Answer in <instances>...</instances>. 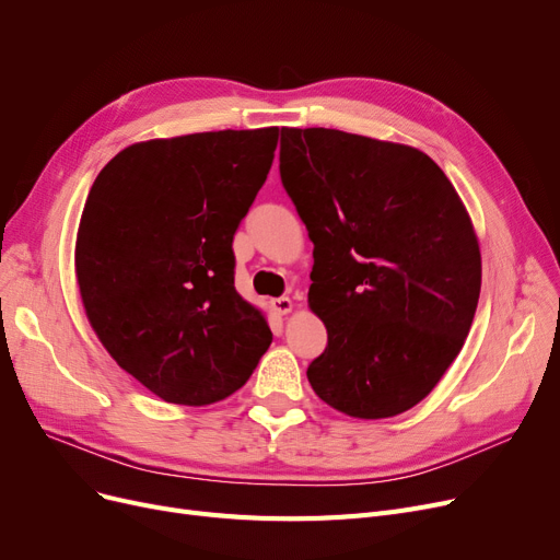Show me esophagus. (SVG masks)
Segmentation results:
<instances>
[{"label":"esophagus","instance_id":"esophagus-1","mask_svg":"<svg viewBox=\"0 0 560 560\" xmlns=\"http://www.w3.org/2000/svg\"><path fill=\"white\" fill-rule=\"evenodd\" d=\"M272 306H275V311H277L279 315H288L295 304H292L290 298H277V300H272Z\"/></svg>","mask_w":560,"mask_h":560}]
</instances>
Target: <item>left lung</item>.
<instances>
[{
	"label": "left lung",
	"mask_w": 560,
	"mask_h": 560,
	"mask_svg": "<svg viewBox=\"0 0 560 560\" xmlns=\"http://www.w3.org/2000/svg\"><path fill=\"white\" fill-rule=\"evenodd\" d=\"M279 172L313 241L308 306L329 334L306 370L315 395L349 418L404 413L472 327V220L445 172L399 142L283 127Z\"/></svg>",
	"instance_id": "8db88e82"
}]
</instances>
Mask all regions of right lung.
<instances>
[{
	"label": "right lung",
	"mask_w": 560,
	"mask_h": 560,
	"mask_svg": "<svg viewBox=\"0 0 560 560\" xmlns=\"http://www.w3.org/2000/svg\"><path fill=\"white\" fill-rule=\"evenodd\" d=\"M277 127L129 144L88 192L74 270L88 322L170 404H215L272 342L233 285V233L268 179Z\"/></svg>",
	"instance_id": "add662e5"
}]
</instances>
